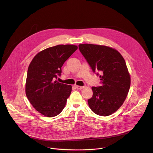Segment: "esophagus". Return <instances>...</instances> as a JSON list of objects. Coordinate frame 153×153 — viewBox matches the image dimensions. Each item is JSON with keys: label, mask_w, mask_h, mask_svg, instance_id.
Wrapping results in <instances>:
<instances>
[{"label": "esophagus", "mask_w": 153, "mask_h": 153, "mask_svg": "<svg viewBox=\"0 0 153 153\" xmlns=\"http://www.w3.org/2000/svg\"><path fill=\"white\" fill-rule=\"evenodd\" d=\"M75 87L77 89H80V90L83 89V88L84 87V86H80V85H75Z\"/></svg>", "instance_id": "obj_1"}]
</instances>
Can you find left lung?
Returning <instances> with one entry per match:
<instances>
[{
  "label": "left lung",
  "mask_w": 153,
  "mask_h": 153,
  "mask_svg": "<svg viewBox=\"0 0 153 153\" xmlns=\"http://www.w3.org/2000/svg\"><path fill=\"white\" fill-rule=\"evenodd\" d=\"M79 49L102 84L92 87L93 95L88 104L95 114L108 116L122 105L130 89L125 61L118 51L106 46L81 44Z\"/></svg>",
  "instance_id": "left-lung-1"
}]
</instances>
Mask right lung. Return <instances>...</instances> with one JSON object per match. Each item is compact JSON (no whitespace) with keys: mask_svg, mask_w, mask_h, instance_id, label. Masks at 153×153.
<instances>
[{"mask_svg":"<svg viewBox=\"0 0 153 153\" xmlns=\"http://www.w3.org/2000/svg\"><path fill=\"white\" fill-rule=\"evenodd\" d=\"M77 49L72 45H59L38 53L30 62L27 76L25 92L33 107L42 115L53 117L66 105L72 86L58 82L61 67Z\"/></svg>","mask_w":153,"mask_h":153,"instance_id":"right-lung-1","label":"right lung"}]
</instances>
